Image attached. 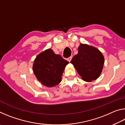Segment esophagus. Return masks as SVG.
<instances>
[{
	"instance_id": "obj_1",
	"label": "esophagus",
	"mask_w": 125,
	"mask_h": 125,
	"mask_svg": "<svg viewBox=\"0 0 125 125\" xmlns=\"http://www.w3.org/2000/svg\"><path fill=\"white\" fill-rule=\"evenodd\" d=\"M72 57H69V58H67V61H68V62H71V60H72Z\"/></svg>"
}]
</instances>
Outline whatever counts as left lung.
<instances>
[{
  "instance_id": "left-lung-1",
  "label": "left lung",
  "mask_w": 125,
  "mask_h": 125,
  "mask_svg": "<svg viewBox=\"0 0 125 125\" xmlns=\"http://www.w3.org/2000/svg\"><path fill=\"white\" fill-rule=\"evenodd\" d=\"M78 49V54L73 57L71 63L84 81L91 82L98 79L104 64L102 53L87 44L80 43Z\"/></svg>"
}]
</instances>
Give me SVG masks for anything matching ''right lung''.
Instances as JSON below:
<instances>
[{"label": "right lung", "mask_w": 125, "mask_h": 125, "mask_svg": "<svg viewBox=\"0 0 125 125\" xmlns=\"http://www.w3.org/2000/svg\"><path fill=\"white\" fill-rule=\"evenodd\" d=\"M69 62L51 48L40 53L33 62L32 69L36 77L42 85L53 87L62 81L65 67Z\"/></svg>", "instance_id": "1"}]
</instances>
